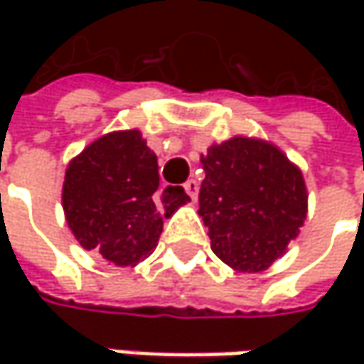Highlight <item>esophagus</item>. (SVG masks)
Segmentation results:
<instances>
[{"label": "esophagus", "instance_id": "34e87169", "mask_svg": "<svg viewBox=\"0 0 364 364\" xmlns=\"http://www.w3.org/2000/svg\"><path fill=\"white\" fill-rule=\"evenodd\" d=\"M185 191H187V196L191 198V200H196L198 198V181L196 179H189V181H185Z\"/></svg>", "mask_w": 364, "mask_h": 364}]
</instances>
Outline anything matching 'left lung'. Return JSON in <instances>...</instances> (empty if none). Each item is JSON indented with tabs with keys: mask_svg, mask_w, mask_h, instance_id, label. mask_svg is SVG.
<instances>
[{
	"mask_svg": "<svg viewBox=\"0 0 364 364\" xmlns=\"http://www.w3.org/2000/svg\"><path fill=\"white\" fill-rule=\"evenodd\" d=\"M200 217L210 249L240 272L265 269L297 236L308 210L301 171L265 141L234 136L202 158Z\"/></svg>",
	"mask_w": 364,
	"mask_h": 364,
	"instance_id": "left-lung-1",
	"label": "left lung"
}]
</instances>
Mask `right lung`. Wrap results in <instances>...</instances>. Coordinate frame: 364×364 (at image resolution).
<instances>
[{
  "instance_id": "obj_1",
  "label": "right lung",
  "mask_w": 364,
  "mask_h": 364,
  "mask_svg": "<svg viewBox=\"0 0 364 364\" xmlns=\"http://www.w3.org/2000/svg\"><path fill=\"white\" fill-rule=\"evenodd\" d=\"M187 200L183 187H160L158 158L139 130L97 139L71 160L63 185L73 236L115 265L154 253L164 219Z\"/></svg>"
}]
</instances>
